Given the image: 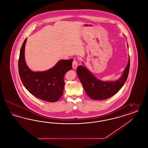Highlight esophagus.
<instances>
[{"instance_id":"1","label":"esophagus","mask_w":148,"mask_h":148,"mask_svg":"<svg viewBox=\"0 0 148 148\" xmlns=\"http://www.w3.org/2000/svg\"><path fill=\"white\" fill-rule=\"evenodd\" d=\"M78 66V64H77V60L75 59L73 62H72V67L73 69H76L77 67Z\"/></svg>"}]
</instances>
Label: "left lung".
<instances>
[{"mask_svg":"<svg viewBox=\"0 0 148 148\" xmlns=\"http://www.w3.org/2000/svg\"><path fill=\"white\" fill-rule=\"evenodd\" d=\"M130 66V59L122 76L115 82H104L96 78L84 66H78L77 73L88 96L94 100L109 98L117 93L127 79Z\"/></svg>","mask_w":148,"mask_h":148,"instance_id":"left-lung-1","label":"left lung"}]
</instances>
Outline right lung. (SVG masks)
<instances>
[{"label":"right lung","mask_w":148,"mask_h":148,"mask_svg":"<svg viewBox=\"0 0 148 148\" xmlns=\"http://www.w3.org/2000/svg\"><path fill=\"white\" fill-rule=\"evenodd\" d=\"M25 40L20 52L18 68L22 83L29 93L36 98L48 102H55L63 93L64 75L71 70L73 59L60 60L53 68L44 72H33L28 69L25 60Z\"/></svg>","instance_id":"1"}]
</instances>
